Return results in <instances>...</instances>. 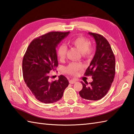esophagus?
<instances>
[{
    "label": "esophagus",
    "mask_w": 134,
    "mask_h": 134,
    "mask_svg": "<svg viewBox=\"0 0 134 134\" xmlns=\"http://www.w3.org/2000/svg\"><path fill=\"white\" fill-rule=\"evenodd\" d=\"M76 82V80H75V79L69 80V83H70V84H74V83Z\"/></svg>",
    "instance_id": "34e87169"
}]
</instances>
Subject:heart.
<instances>
[{"label":"heart","mask_w":134,"mask_h":134,"mask_svg":"<svg viewBox=\"0 0 134 134\" xmlns=\"http://www.w3.org/2000/svg\"><path fill=\"white\" fill-rule=\"evenodd\" d=\"M69 44L79 50L82 52V55L84 58L91 56L94 51V48L90 44V41L86 37L78 36L69 41ZM67 48L64 45H60L58 48L57 56L60 60H63L66 58ZM83 65L80 62H71L65 68V70L67 74L71 75H76L82 70Z\"/></svg>","instance_id":"b5f03b06"}]
</instances>
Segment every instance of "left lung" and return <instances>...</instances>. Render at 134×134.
<instances>
[{
  "instance_id": "obj_1",
  "label": "left lung",
  "mask_w": 134,
  "mask_h": 134,
  "mask_svg": "<svg viewBox=\"0 0 134 134\" xmlns=\"http://www.w3.org/2000/svg\"><path fill=\"white\" fill-rule=\"evenodd\" d=\"M96 42V51L85 76H91L93 81L82 82L80 97L89 100H98L110 90L115 73V59L109 42L100 34L89 32Z\"/></svg>"
}]
</instances>
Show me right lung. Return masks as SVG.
<instances>
[{
    "instance_id": "obj_1",
    "label": "right lung",
    "mask_w": 134,
    "mask_h": 134,
    "mask_svg": "<svg viewBox=\"0 0 134 134\" xmlns=\"http://www.w3.org/2000/svg\"><path fill=\"white\" fill-rule=\"evenodd\" d=\"M69 32H49L34 39L28 47L22 63L24 82L36 99L44 103L60 100L69 85L63 75L49 82V73L58 65L56 47Z\"/></svg>"
}]
</instances>
